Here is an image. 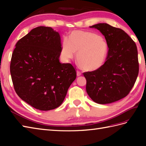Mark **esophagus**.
<instances>
[{
    "label": "esophagus",
    "instance_id": "obj_1",
    "mask_svg": "<svg viewBox=\"0 0 146 146\" xmlns=\"http://www.w3.org/2000/svg\"><path fill=\"white\" fill-rule=\"evenodd\" d=\"M76 75H77V76H80L82 75V73L80 72V71H76Z\"/></svg>",
    "mask_w": 146,
    "mask_h": 146
}]
</instances>
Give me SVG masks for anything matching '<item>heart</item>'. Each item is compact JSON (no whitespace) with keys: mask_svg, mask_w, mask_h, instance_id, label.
Returning a JSON list of instances; mask_svg holds the SVG:
<instances>
[{"mask_svg":"<svg viewBox=\"0 0 146 146\" xmlns=\"http://www.w3.org/2000/svg\"><path fill=\"white\" fill-rule=\"evenodd\" d=\"M109 47L103 37L98 34L83 31H73L69 38L62 42L61 56L69 61L76 54V60L82 70L96 71L103 66L106 61Z\"/></svg>","mask_w":146,"mask_h":146,"instance_id":"1","label":"heart"}]
</instances>
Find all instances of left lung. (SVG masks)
<instances>
[{
  "label": "left lung",
  "instance_id": "left-lung-1",
  "mask_svg": "<svg viewBox=\"0 0 146 146\" xmlns=\"http://www.w3.org/2000/svg\"><path fill=\"white\" fill-rule=\"evenodd\" d=\"M90 27L100 31L109 51L103 66L83 73L86 80V90L96 103H112L126 97L134 85L139 73L137 46L122 29L107 23Z\"/></svg>",
  "mask_w": 146,
  "mask_h": 146
}]
</instances>
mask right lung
<instances>
[{
    "label": "right lung",
    "mask_w": 146,
    "mask_h": 146,
    "mask_svg": "<svg viewBox=\"0 0 146 146\" xmlns=\"http://www.w3.org/2000/svg\"><path fill=\"white\" fill-rule=\"evenodd\" d=\"M61 48L60 34L44 26L32 29L15 44L10 66L15 91L36 109L58 107L76 79L75 68L59 60Z\"/></svg>",
    "instance_id": "right-lung-1"
}]
</instances>
